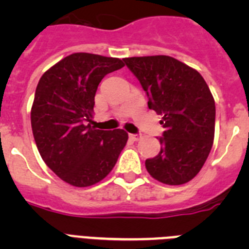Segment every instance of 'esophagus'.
Here are the masks:
<instances>
[{
    "label": "esophagus",
    "instance_id": "34e87169",
    "mask_svg": "<svg viewBox=\"0 0 249 249\" xmlns=\"http://www.w3.org/2000/svg\"><path fill=\"white\" fill-rule=\"evenodd\" d=\"M141 137H142L141 135H132V133L129 135V138H131V140H133V141H140Z\"/></svg>",
    "mask_w": 249,
    "mask_h": 249
}]
</instances>
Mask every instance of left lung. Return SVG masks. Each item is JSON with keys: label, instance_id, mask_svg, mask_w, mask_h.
Listing matches in <instances>:
<instances>
[{"label": "left lung", "instance_id": "left-lung-1", "mask_svg": "<svg viewBox=\"0 0 249 249\" xmlns=\"http://www.w3.org/2000/svg\"><path fill=\"white\" fill-rule=\"evenodd\" d=\"M148 97L149 109L162 114L160 151L146 160L152 177L171 186L190 182L210 155L215 106L198 71L169 56L123 58Z\"/></svg>", "mask_w": 249, "mask_h": 249}]
</instances>
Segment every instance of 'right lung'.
Here are the masks:
<instances>
[{
	"instance_id": "add662e5",
	"label": "right lung",
	"mask_w": 249,
	"mask_h": 249,
	"mask_svg": "<svg viewBox=\"0 0 249 249\" xmlns=\"http://www.w3.org/2000/svg\"><path fill=\"white\" fill-rule=\"evenodd\" d=\"M123 66L120 58L80 52L39 78L31 108L35 142L45 163L71 186L102 181L126 146V131H102L89 123L100 82Z\"/></svg>"
}]
</instances>
